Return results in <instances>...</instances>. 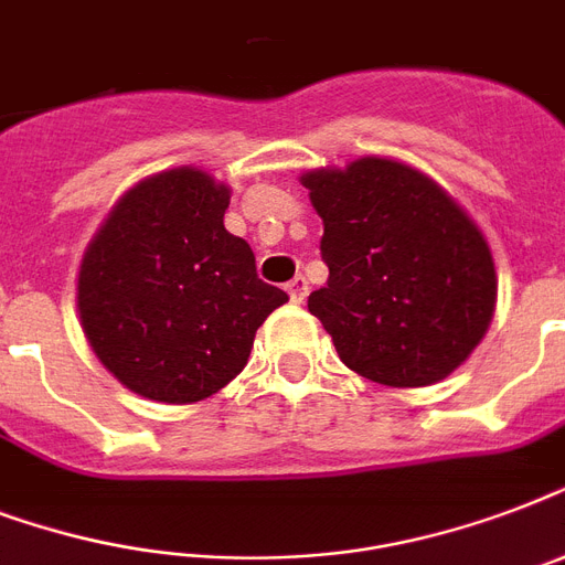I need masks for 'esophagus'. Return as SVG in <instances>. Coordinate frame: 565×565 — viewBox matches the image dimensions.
<instances>
[{
    "instance_id": "34e87169",
    "label": "esophagus",
    "mask_w": 565,
    "mask_h": 565,
    "mask_svg": "<svg viewBox=\"0 0 565 565\" xmlns=\"http://www.w3.org/2000/svg\"><path fill=\"white\" fill-rule=\"evenodd\" d=\"M287 292H290V299L296 301V305H301L305 296H308V278H305V275H296V278L287 284Z\"/></svg>"
}]
</instances>
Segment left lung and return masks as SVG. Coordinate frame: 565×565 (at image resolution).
<instances>
[{
  "label": "left lung",
  "mask_w": 565,
  "mask_h": 565,
  "mask_svg": "<svg viewBox=\"0 0 565 565\" xmlns=\"http://www.w3.org/2000/svg\"><path fill=\"white\" fill-rule=\"evenodd\" d=\"M328 284L308 296L340 361L386 386L437 384L481 343L495 310L487 239L428 175L361 158L308 172Z\"/></svg>",
  "instance_id": "8db88e82"
}]
</instances>
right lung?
Listing matches in <instances>:
<instances>
[{
	"label": "right lung",
	"mask_w": 565,
	"mask_h": 565,
	"mask_svg": "<svg viewBox=\"0 0 565 565\" xmlns=\"http://www.w3.org/2000/svg\"><path fill=\"white\" fill-rule=\"evenodd\" d=\"M228 190L181 167L140 181L87 246L78 313L117 381L167 404L202 402L243 372L287 292L222 225Z\"/></svg>",
	"instance_id": "1"
}]
</instances>
